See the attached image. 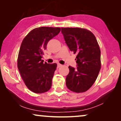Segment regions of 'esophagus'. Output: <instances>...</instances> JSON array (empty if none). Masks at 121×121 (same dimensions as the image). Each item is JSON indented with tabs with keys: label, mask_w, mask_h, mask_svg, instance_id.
<instances>
[{
	"label": "esophagus",
	"mask_w": 121,
	"mask_h": 121,
	"mask_svg": "<svg viewBox=\"0 0 121 121\" xmlns=\"http://www.w3.org/2000/svg\"><path fill=\"white\" fill-rule=\"evenodd\" d=\"M62 65L60 64V63H58V65H57V68H60V67L62 66Z\"/></svg>",
	"instance_id": "obj_1"
}]
</instances>
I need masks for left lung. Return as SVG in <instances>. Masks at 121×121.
Returning <instances> with one entry per match:
<instances>
[{
    "label": "left lung",
    "mask_w": 121,
    "mask_h": 121,
    "mask_svg": "<svg viewBox=\"0 0 121 121\" xmlns=\"http://www.w3.org/2000/svg\"><path fill=\"white\" fill-rule=\"evenodd\" d=\"M65 43L77 56V67L69 66L66 85L70 91L84 92L95 82L101 68L100 48L93 33L86 29L61 28Z\"/></svg>",
    "instance_id": "left-lung-1"
}]
</instances>
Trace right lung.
I'll list each match as a JSON object with an SVG mask.
<instances>
[{
    "mask_svg": "<svg viewBox=\"0 0 121 121\" xmlns=\"http://www.w3.org/2000/svg\"><path fill=\"white\" fill-rule=\"evenodd\" d=\"M60 30V28H37L22 41L18 55L17 68L26 87L34 93H44L52 86L57 65L44 63L42 58L49 40L58 35Z\"/></svg>",
    "mask_w": 121,
    "mask_h": 121,
    "instance_id": "obj_1",
    "label": "right lung"
}]
</instances>
